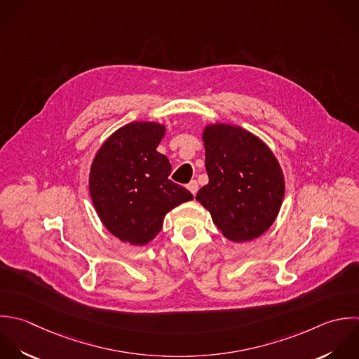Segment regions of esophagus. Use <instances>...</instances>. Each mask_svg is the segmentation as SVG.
<instances>
[{"instance_id":"esophagus-1","label":"esophagus","mask_w":359,"mask_h":359,"mask_svg":"<svg viewBox=\"0 0 359 359\" xmlns=\"http://www.w3.org/2000/svg\"><path fill=\"white\" fill-rule=\"evenodd\" d=\"M187 189L196 196V193L198 191V183L196 180H191L189 184H187Z\"/></svg>"}]
</instances>
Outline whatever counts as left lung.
Returning a JSON list of instances; mask_svg holds the SVG:
<instances>
[{
	"label": "left lung",
	"mask_w": 359,
	"mask_h": 359,
	"mask_svg": "<svg viewBox=\"0 0 359 359\" xmlns=\"http://www.w3.org/2000/svg\"><path fill=\"white\" fill-rule=\"evenodd\" d=\"M208 184L197 193L225 238L248 242L276 221L284 175L271 149L256 135L229 124L208 126L203 134Z\"/></svg>",
	"instance_id": "1"
}]
</instances>
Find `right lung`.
I'll use <instances>...</instances> for the list:
<instances>
[{
	"label": "right lung",
	"mask_w": 359,
	"mask_h": 359,
	"mask_svg": "<svg viewBox=\"0 0 359 359\" xmlns=\"http://www.w3.org/2000/svg\"><path fill=\"white\" fill-rule=\"evenodd\" d=\"M165 127L135 121L118 128L97 151L89 191L110 233L130 245H147L162 229L165 215L193 194L169 180L172 165L156 151Z\"/></svg>",
	"instance_id": "obj_1"
}]
</instances>
